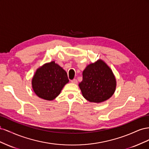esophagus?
I'll use <instances>...</instances> for the list:
<instances>
[{
	"mask_svg": "<svg viewBox=\"0 0 149 149\" xmlns=\"http://www.w3.org/2000/svg\"><path fill=\"white\" fill-rule=\"evenodd\" d=\"M71 82L72 83H74V84H76L78 83V81H77V79H72V80H71Z\"/></svg>",
	"mask_w": 149,
	"mask_h": 149,
	"instance_id": "1",
	"label": "esophagus"
}]
</instances>
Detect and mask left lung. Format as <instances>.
Listing matches in <instances>:
<instances>
[{
  "mask_svg": "<svg viewBox=\"0 0 149 149\" xmlns=\"http://www.w3.org/2000/svg\"><path fill=\"white\" fill-rule=\"evenodd\" d=\"M79 84L83 97L93 102H101L110 98L115 91L116 82L112 70L104 62L98 60L83 72Z\"/></svg>",
  "mask_w": 149,
  "mask_h": 149,
  "instance_id": "8db88e82",
  "label": "left lung"
}]
</instances>
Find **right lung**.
<instances>
[{"mask_svg":"<svg viewBox=\"0 0 149 149\" xmlns=\"http://www.w3.org/2000/svg\"><path fill=\"white\" fill-rule=\"evenodd\" d=\"M68 81L66 72L52 61L37 70L32 79V87L38 97L51 101L59 95Z\"/></svg>","mask_w":149,"mask_h":149,"instance_id":"1","label":"right lung"}]
</instances>
